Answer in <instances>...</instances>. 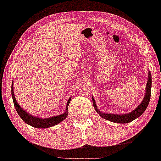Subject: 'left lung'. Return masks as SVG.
<instances>
[{
    "instance_id": "left-lung-1",
    "label": "left lung",
    "mask_w": 161,
    "mask_h": 161,
    "mask_svg": "<svg viewBox=\"0 0 161 161\" xmlns=\"http://www.w3.org/2000/svg\"><path fill=\"white\" fill-rule=\"evenodd\" d=\"M151 87H152V77H151V74L149 72L148 74V80L147 82V85H146V91H145V97L141 103V104L139 106L129 114H122V115H118V114H103V113L100 112L99 110L97 108V105L95 104V101L94 98L92 97V102H93V106H94L95 111H97L100 116L106 120H108L110 121L114 122V123H119V124H126L129 123V122L132 121L133 120L138 118L142 115L144 111L147 108L148 104L150 103V95H151Z\"/></svg>"
}]
</instances>
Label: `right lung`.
<instances>
[{"instance_id": "right-lung-1", "label": "right lung", "mask_w": 161, "mask_h": 161, "mask_svg": "<svg viewBox=\"0 0 161 161\" xmlns=\"http://www.w3.org/2000/svg\"><path fill=\"white\" fill-rule=\"evenodd\" d=\"M11 96L13 98V101L15 108L17 111V114L19 116L21 117V119L23 120L25 123H27L29 125L32 126L35 128H48V127L53 126L56 125V124H59L60 122L64 121V119L66 118V116H68V106L70 103L71 98H69L68 102L66 104V111L64 114L61 115H58V116L50 117L47 119H41V118H37V117L33 116L32 115H30L29 113H27L26 111H25L22 108H21L19 103L16 102L15 96L14 94V87H13V82L11 85Z\"/></svg>"}]
</instances>
